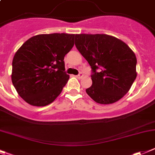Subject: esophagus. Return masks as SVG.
<instances>
[{
	"label": "esophagus",
	"mask_w": 155,
	"mask_h": 155,
	"mask_svg": "<svg viewBox=\"0 0 155 155\" xmlns=\"http://www.w3.org/2000/svg\"><path fill=\"white\" fill-rule=\"evenodd\" d=\"M76 77H77L78 79H82V78L83 77V74L82 73V72H80V73H79L77 76H76Z\"/></svg>",
	"instance_id": "34e87169"
}]
</instances>
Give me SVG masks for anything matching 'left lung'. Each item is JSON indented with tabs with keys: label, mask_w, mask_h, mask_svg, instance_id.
<instances>
[{
	"label": "left lung",
	"mask_w": 155,
	"mask_h": 155,
	"mask_svg": "<svg viewBox=\"0 0 155 155\" xmlns=\"http://www.w3.org/2000/svg\"><path fill=\"white\" fill-rule=\"evenodd\" d=\"M75 44L92 68V86L86 90L89 96L101 104L123 97L137 75V58L131 48L107 34H76Z\"/></svg>",
	"instance_id": "left-lung-1"
}]
</instances>
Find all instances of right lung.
Masks as SVG:
<instances>
[{
    "label": "right lung",
    "mask_w": 155,
    "mask_h": 155,
    "mask_svg": "<svg viewBox=\"0 0 155 155\" xmlns=\"http://www.w3.org/2000/svg\"><path fill=\"white\" fill-rule=\"evenodd\" d=\"M75 34H39L26 40L12 61V81L30 105L43 107L58 97L68 82L64 58L74 45Z\"/></svg>",
    "instance_id": "add662e5"
}]
</instances>
